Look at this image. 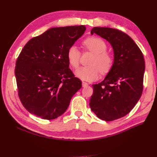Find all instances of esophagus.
<instances>
[{
    "label": "esophagus",
    "mask_w": 157,
    "mask_h": 157,
    "mask_svg": "<svg viewBox=\"0 0 157 157\" xmlns=\"http://www.w3.org/2000/svg\"><path fill=\"white\" fill-rule=\"evenodd\" d=\"M82 87H86L88 84L86 82H84V81H82Z\"/></svg>",
    "instance_id": "34e87169"
}]
</instances>
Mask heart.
I'll return each mask as SVG.
<instances>
[{"instance_id": "obj_1", "label": "heart", "mask_w": 157, "mask_h": 157, "mask_svg": "<svg viewBox=\"0 0 157 157\" xmlns=\"http://www.w3.org/2000/svg\"><path fill=\"white\" fill-rule=\"evenodd\" d=\"M84 51H89L94 56L89 61L90 65L85 66L76 71V75L82 80L92 81L96 80L99 73H107L110 71L114 63L113 55L106 51L107 46L102 39L97 36H90L82 42ZM80 52L75 46H70L67 53V59L70 65L77 69L80 64Z\"/></svg>"}]
</instances>
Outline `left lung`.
I'll return each mask as SVG.
<instances>
[{
  "label": "left lung",
  "mask_w": 157,
  "mask_h": 157,
  "mask_svg": "<svg viewBox=\"0 0 157 157\" xmlns=\"http://www.w3.org/2000/svg\"><path fill=\"white\" fill-rule=\"evenodd\" d=\"M106 39L114 51V63L102 82L93 84L90 107L98 118L115 121L129 113L144 89L145 60L143 53L125 33L109 27L91 31Z\"/></svg>",
  "instance_id": "8db88e82"
}]
</instances>
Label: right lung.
<instances>
[{
  "label": "right lung",
  "mask_w": 157,
  "mask_h": 157,
  "mask_svg": "<svg viewBox=\"0 0 157 157\" xmlns=\"http://www.w3.org/2000/svg\"><path fill=\"white\" fill-rule=\"evenodd\" d=\"M84 25L54 27L33 37L16 60L18 96L30 113L52 120L63 114L82 82L69 68L67 53Z\"/></svg>",
  "instance_id": "obj_1"
}]
</instances>
